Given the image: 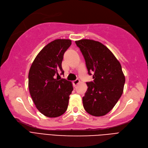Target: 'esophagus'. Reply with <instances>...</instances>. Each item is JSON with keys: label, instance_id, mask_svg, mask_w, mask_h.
Returning a JSON list of instances; mask_svg holds the SVG:
<instances>
[{"label": "esophagus", "instance_id": "1", "mask_svg": "<svg viewBox=\"0 0 148 148\" xmlns=\"http://www.w3.org/2000/svg\"><path fill=\"white\" fill-rule=\"evenodd\" d=\"M79 83H80V80L78 79H77L76 80H75L73 81V84H74V86H75V85H77L79 84Z\"/></svg>", "mask_w": 148, "mask_h": 148}]
</instances>
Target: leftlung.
I'll list each match as a JSON object with an SVG mask.
<instances>
[{
	"label": "left lung",
	"mask_w": 148,
	"mask_h": 148,
	"mask_svg": "<svg viewBox=\"0 0 148 148\" xmlns=\"http://www.w3.org/2000/svg\"><path fill=\"white\" fill-rule=\"evenodd\" d=\"M82 52L88 73H94L93 82H87L88 89L82 98L83 106L90 115H106L116 105L123 91L125 75L120 62L101 42L90 39L76 40Z\"/></svg>",
	"instance_id": "8db88e82"
}]
</instances>
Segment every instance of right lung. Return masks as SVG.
I'll return each instance as SVG.
<instances>
[{
  "label": "right lung",
  "mask_w": 148,
  "mask_h": 148,
  "mask_svg": "<svg viewBox=\"0 0 148 148\" xmlns=\"http://www.w3.org/2000/svg\"><path fill=\"white\" fill-rule=\"evenodd\" d=\"M70 39H56L45 45L37 54L28 74V86L36 107L49 117H57L67 110L73 84L59 80L64 52L71 45Z\"/></svg>",
  "instance_id": "1"
}]
</instances>
